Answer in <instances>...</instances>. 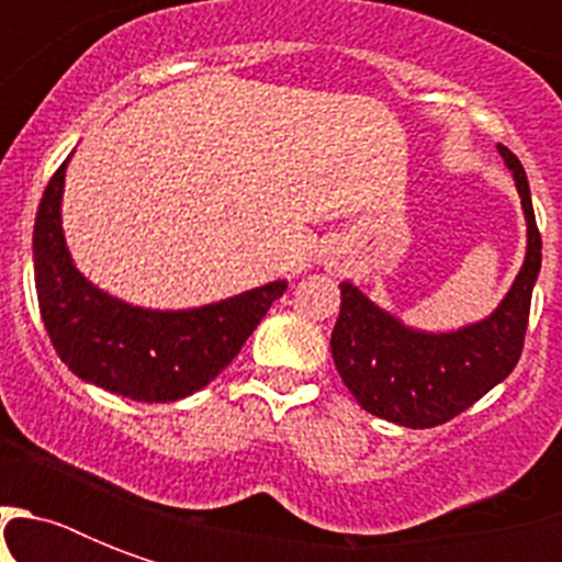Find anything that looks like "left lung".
Masks as SVG:
<instances>
[{
	"label": "left lung",
	"mask_w": 562,
	"mask_h": 562,
	"mask_svg": "<svg viewBox=\"0 0 562 562\" xmlns=\"http://www.w3.org/2000/svg\"><path fill=\"white\" fill-rule=\"evenodd\" d=\"M498 154L522 198L528 247L514 285L484 321L452 333H423L375 306L352 282H341V315L329 341L335 368L361 408L387 423L440 426L505 382L522 356L542 238L522 162L505 145Z\"/></svg>",
	"instance_id": "8db88e82"
}]
</instances>
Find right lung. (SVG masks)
I'll list each match as a JSON object with an SVG mask.
<instances>
[{
    "mask_svg": "<svg viewBox=\"0 0 562 562\" xmlns=\"http://www.w3.org/2000/svg\"><path fill=\"white\" fill-rule=\"evenodd\" d=\"M69 160L48 180L34 221V282L46 333L78 379L136 402H175L210 384L245 347L273 300V280L198 308H143L92 285L75 268L60 224Z\"/></svg>",
    "mask_w": 562,
    "mask_h": 562,
    "instance_id": "obj_1",
    "label": "right lung"
}]
</instances>
